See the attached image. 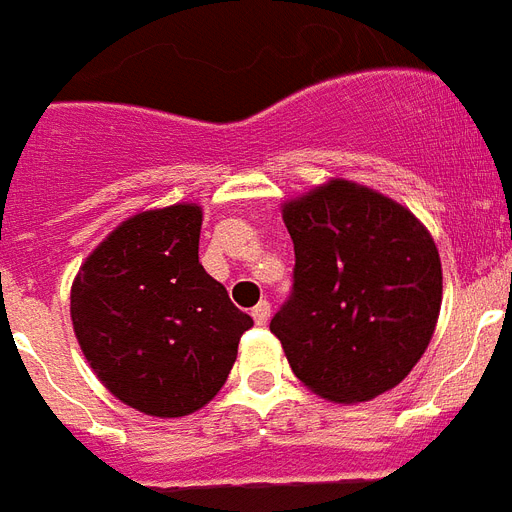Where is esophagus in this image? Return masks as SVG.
<instances>
[{"mask_svg":"<svg viewBox=\"0 0 512 512\" xmlns=\"http://www.w3.org/2000/svg\"><path fill=\"white\" fill-rule=\"evenodd\" d=\"M252 318H255L257 326H265V323L270 321V302H260V305H255V310H252Z\"/></svg>","mask_w":512,"mask_h":512,"instance_id":"obj_1","label":"esophagus"}]
</instances>
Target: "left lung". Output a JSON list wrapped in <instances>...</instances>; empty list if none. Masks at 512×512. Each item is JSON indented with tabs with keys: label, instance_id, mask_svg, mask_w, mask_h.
Wrapping results in <instances>:
<instances>
[{
	"label": "left lung",
	"instance_id": "1",
	"mask_svg": "<svg viewBox=\"0 0 512 512\" xmlns=\"http://www.w3.org/2000/svg\"><path fill=\"white\" fill-rule=\"evenodd\" d=\"M294 242V292L270 331L294 376L323 400L355 405L400 384L429 347L442 260L405 205L331 178L281 205Z\"/></svg>",
	"mask_w": 512,
	"mask_h": 512
}]
</instances>
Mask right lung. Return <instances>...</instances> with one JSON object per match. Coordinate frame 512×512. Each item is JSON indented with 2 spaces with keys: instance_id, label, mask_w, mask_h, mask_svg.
<instances>
[{
  "instance_id": "obj_1",
  "label": "right lung",
  "mask_w": 512,
  "mask_h": 512,
  "mask_svg": "<svg viewBox=\"0 0 512 512\" xmlns=\"http://www.w3.org/2000/svg\"><path fill=\"white\" fill-rule=\"evenodd\" d=\"M194 202L126 218L78 268L70 321L112 397L155 418L197 413L220 392L252 318L199 263Z\"/></svg>"
}]
</instances>
